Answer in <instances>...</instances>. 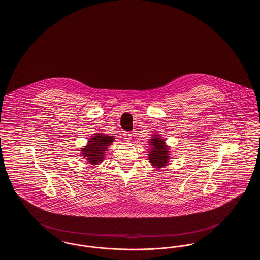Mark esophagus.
<instances>
[{
	"label": "esophagus",
	"mask_w": 260,
	"mask_h": 260,
	"mask_svg": "<svg viewBox=\"0 0 260 260\" xmlns=\"http://www.w3.org/2000/svg\"><path fill=\"white\" fill-rule=\"evenodd\" d=\"M123 137H124V139H125V141H129L132 138V134L125 132V133H123Z\"/></svg>",
	"instance_id": "esophagus-1"
}]
</instances>
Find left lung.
Here are the masks:
<instances>
[{"label": "left lung", "instance_id": "left-lung-1", "mask_svg": "<svg viewBox=\"0 0 260 260\" xmlns=\"http://www.w3.org/2000/svg\"><path fill=\"white\" fill-rule=\"evenodd\" d=\"M153 135L154 137H152L149 142L150 146H152L151 151L149 152V160L153 167L161 168L167 166L170 158L169 147L166 145V140L161 138L158 134Z\"/></svg>", "mask_w": 260, "mask_h": 260}]
</instances>
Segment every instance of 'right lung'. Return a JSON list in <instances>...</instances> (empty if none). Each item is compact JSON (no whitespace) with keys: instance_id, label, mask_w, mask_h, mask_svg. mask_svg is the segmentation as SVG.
Returning a JSON list of instances; mask_svg holds the SVG:
<instances>
[{"instance_id":"add662e5","label":"right lung","mask_w":260,"mask_h":260,"mask_svg":"<svg viewBox=\"0 0 260 260\" xmlns=\"http://www.w3.org/2000/svg\"><path fill=\"white\" fill-rule=\"evenodd\" d=\"M88 141V144L80 150L81 155L89 164L95 166L104 160L107 147L114 141V137L112 135L94 134Z\"/></svg>"}]
</instances>
